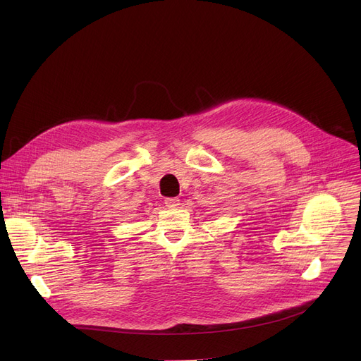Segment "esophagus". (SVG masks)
Masks as SVG:
<instances>
[{"instance_id":"obj_1","label":"esophagus","mask_w":361,"mask_h":361,"mask_svg":"<svg viewBox=\"0 0 361 361\" xmlns=\"http://www.w3.org/2000/svg\"><path fill=\"white\" fill-rule=\"evenodd\" d=\"M165 206L168 209H176V207L180 206V200L177 197H169L165 200Z\"/></svg>"}]
</instances>
